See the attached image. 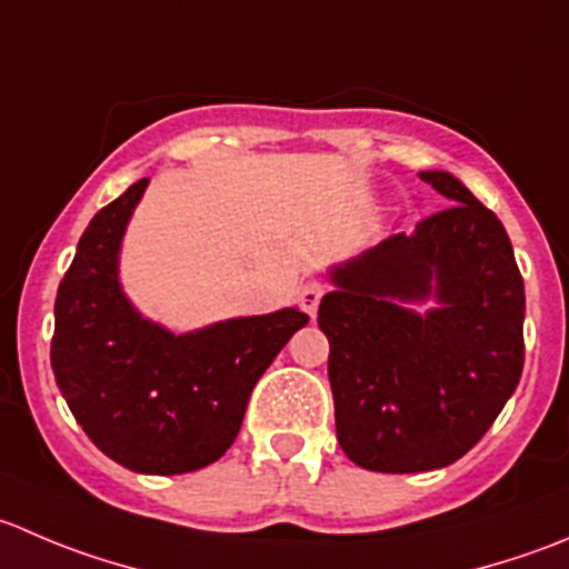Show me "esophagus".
<instances>
[{
    "mask_svg": "<svg viewBox=\"0 0 569 569\" xmlns=\"http://www.w3.org/2000/svg\"><path fill=\"white\" fill-rule=\"evenodd\" d=\"M322 297H325V283H319V280H311V283L302 286V289H300L302 311H306L308 317H317Z\"/></svg>",
    "mask_w": 569,
    "mask_h": 569,
    "instance_id": "34e87169",
    "label": "esophagus"
}]
</instances>
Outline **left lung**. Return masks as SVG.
Here are the masks:
<instances>
[{
	"label": "left lung",
	"mask_w": 569,
	"mask_h": 569,
	"mask_svg": "<svg viewBox=\"0 0 569 569\" xmlns=\"http://www.w3.org/2000/svg\"><path fill=\"white\" fill-rule=\"evenodd\" d=\"M445 200L330 269L319 302L330 341L336 437L372 472H428L459 461L515 395L526 361V289L500 219L450 172H419ZM433 296L417 315L402 301Z\"/></svg>",
	"instance_id": "8db88e82"
}]
</instances>
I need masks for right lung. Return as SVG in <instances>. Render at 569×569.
Instances as JSON below:
<instances>
[{"label":"right lung","mask_w":569,"mask_h":569,"mask_svg":"<svg viewBox=\"0 0 569 569\" xmlns=\"http://www.w3.org/2000/svg\"><path fill=\"white\" fill-rule=\"evenodd\" d=\"M147 183H132L82 233L54 300L52 372L108 459L144 476H180L236 442L258 378L308 313L280 308L183 336L141 317L121 291L119 250Z\"/></svg>","instance_id":"obj_1"}]
</instances>
